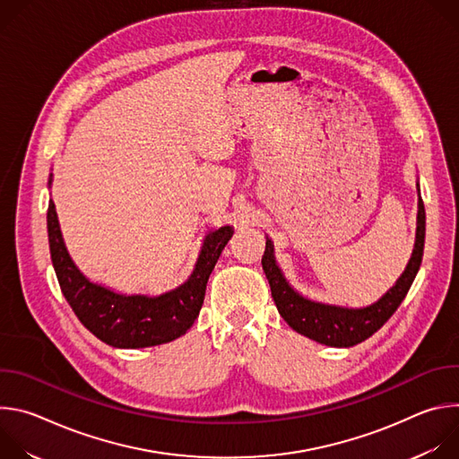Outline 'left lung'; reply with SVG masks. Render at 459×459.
<instances>
[{
    "label": "left lung",
    "instance_id": "1",
    "mask_svg": "<svg viewBox=\"0 0 459 459\" xmlns=\"http://www.w3.org/2000/svg\"><path fill=\"white\" fill-rule=\"evenodd\" d=\"M420 192V185H418ZM425 247V207L420 195L418 200V227H416V243L409 264L398 281L392 285L376 303L361 308H349L340 305H329L312 301L296 292L285 280L281 269L276 264L274 245L267 238L265 254L261 257L265 276L271 285V292L278 312L289 323L292 329L317 343L329 347H354L388 321V317L398 310L405 299L418 271L421 265Z\"/></svg>",
    "mask_w": 459,
    "mask_h": 459
}]
</instances>
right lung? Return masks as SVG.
Listing matches in <instances>:
<instances>
[{
    "instance_id": "right-lung-1",
    "label": "right lung",
    "mask_w": 459,
    "mask_h": 459,
    "mask_svg": "<svg viewBox=\"0 0 459 459\" xmlns=\"http://www.w3.org/2000/svg\"><path fill=\"white\" fill-rule=\"evenodd\" d=\"M52 174L48 178V186ZM47 229L52 265L65 299L87 329L116 349H143L183 336L198 317L209 276L234 234L230 225L211 230L188 280L160 296L119 294L92 283L74 265L65 247L54 202H48Z\"/></svg>"
}]
</instances>
